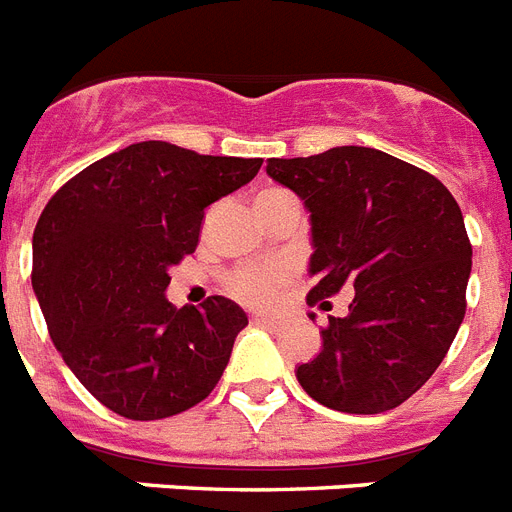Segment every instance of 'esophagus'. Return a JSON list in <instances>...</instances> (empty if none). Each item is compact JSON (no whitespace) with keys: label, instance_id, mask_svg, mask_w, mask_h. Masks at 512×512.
I'll list each match as a JSON object with an SVG mask.
<instances>
[{"label":"esophagus","instance_id":"1","mask_svg":"<svg viewBox=\"0 0 512 512\" xmlns=\"http://www.w3.org/2000/svg\"><path fill=\"white\" fill-rule=\"evenodd\" d=\"M255 322L257 325H265V328H278V325H281L276 317H270V315H255Z\"/></svg>","mask_w":512,"mask_h":512}]
</instances>
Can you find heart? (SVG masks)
Returning a JSON list of instances; mask_svg holds the SVG:
<instances>
[{"label":"heart","instance_id":"heart-1","mask_svg":"<svg viewBox=\"0 0 512 512\" xmlns=\"http://www.w3.org/2000/svg\"><path fill=\"white\" fill-rule=\"evenodd\" d=\"M273 192V190H268ZM265 195V192H263ZM289 278V268L283 263H260V265H242L226 278V289L239 302L252 304V307H265L276 299L278 289Z\"/></svg>","mask_w":512,"mask_h":512}]
</instances>
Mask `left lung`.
I'll list each match as a JSON object with an SVG mask.
<instances>
[{
    "label": "left lung",
    "instance_id": "8db88e82",
    "mask_svg": "<svg viewBox=\"0 0 512 512\" xmlns=\"http://www.w3.org/2000/svg\"><path fill=\"white\" fill-rule=\"evenodd\" d=\"M268 176L312 221L307 302L349 283L346 317H328L322 351L296 369L309 398L343 414H382L422 388L466 315L471 242L448 187L375 148L343 145L270 158Z\"/></svg>",
    "mask_w": 512,
    "mask_h": 512
}]
</instances>
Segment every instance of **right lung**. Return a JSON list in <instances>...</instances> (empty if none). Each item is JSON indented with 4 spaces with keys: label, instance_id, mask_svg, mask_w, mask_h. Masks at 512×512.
<instances>
[{
    "label": "right lung",
    "instance_id": "1",
    "mask_svg": "<svg viewBox=\"0 0 512 512\" xmlns=\"http://www.w3.org/2000/svg\"><path fill=\"white\" fill-rule=\"evenodd\" d=\"M260 166L145 140L90 163L46 203L33 291L64 364L114 414H182L221 380L244 309L223 296L176 309L163 291L195 252L205 208Z\"/></svg>",
    "mask_w": 512,
    "mask_h": 512
}]
</instances>
